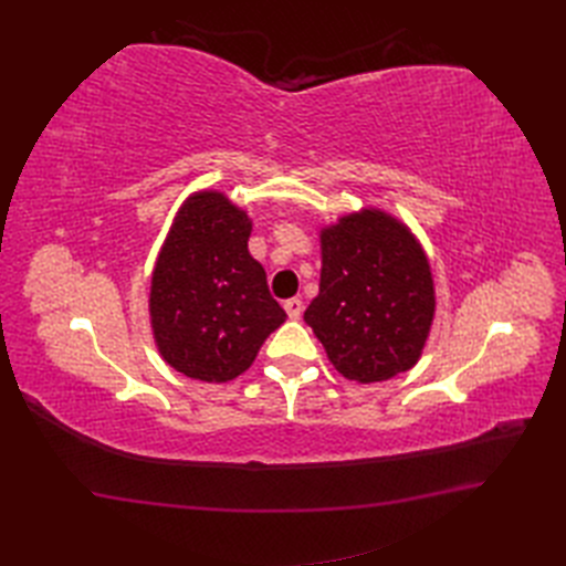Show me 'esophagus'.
<instances>
[{"instance_id":"1","label":"esophagus","mask_w":566,"mask_h":566,"mask_svg":"<svg viewBox=\"0 0 566 566\" xmlns=\"http://www.w3.org/2000/svg\"><path fill=\"white\" fill-rule=\"evenodd\" d=\"M302 310H304V304H302L300 297H293V300L285 302V312H287V316L293 318V321H297L302 316Z\"/></svg>"}]
</instances>
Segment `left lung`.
Masks as SVG:
<instances>
[{"instance_id":"8db88e82","label":"left lung","mask_w":566,"mask_h":566,"mask_svg":"<svg viewBox=\"0 0 566 566\" xmlns=\"http://www.w3.org/2000/svg\"><path fill=\"white\" fill-rule=\"evenodd\" d=\"M434 304L427 254L397 217L364 208L321 229V285L304 321L347 380L382 382L413 368Z\"/></svg>"}]
</instances>
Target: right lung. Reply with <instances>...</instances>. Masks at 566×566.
I'll list each match as a JSON object with an SVG mask.
<instances>
[{"label": "right lung", "instance_id": "add662e5", "mask_svg": "<svg viewBox=\"0 0 566 566\" xmlns=\"http://www.w3.org/2000/svg\"><path fill=\"white\" fill-rule=\"evenodd\" d=\"M252 221L219 191L179 208L150 279V328L160 356L186 378L229 382L285 321L264 266L248 252Z\"/></svg>", "mask_w": 566, "mask_h": 566}]
</instances>
